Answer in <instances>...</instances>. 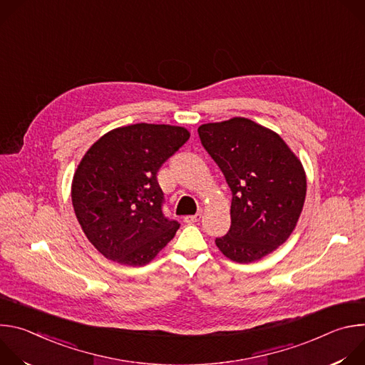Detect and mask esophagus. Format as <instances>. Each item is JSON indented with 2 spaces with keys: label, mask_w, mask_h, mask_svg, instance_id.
<instances>
[{
  "label": "esophagus",
  "mask_w": 365,
  "mask_h": 365,
  "mask_svg": "<svg viewBox=\"0 0 365 365\" xmlns=\"http://www.w3.org/2000/svg\"><path fill=\"white\" fill-rule=\"evenodd\" d=\"M200 218H202V214L197 212V214H195V215H187V217H185V222H186V224H195V222L200 221Z\"/></svg>",
  "instance_id": "esophagus-1"
}]
</instances>
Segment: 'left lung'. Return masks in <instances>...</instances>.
I'll use <instances>...</instances> for the list:
<instances>
[{"label": "left lung", "mask_w": 365, "mask_h": 365, "mask_svg": "<svg viewBox=\"0 0 365 365\" xmlns=\"http://www.w3.org/2000/svg\"><path fill=\"white\" fill-rule=\"evenodd\" d=\"M197 134L232 192L231 227L217 247L237 263L263 258L290 237L303 210L300 160L279 134L247 118L203 124Z\"/></svg>", "instance_id": "left-lung-1"}]
</instances>
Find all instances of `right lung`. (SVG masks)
I'll return each instance as SVG.
<instances>
[{"mask_svg":"<svg viewBox=\"0 0 365 365\" xmlns=\"http://www.w3.org/2000/svg\"><path fill=\"white\" fill-rule=\"evenodd\" d=\"M190 134L183 127L133 124L102 135L86 151L72 182L76 218L108 259L145 266L180 224L163 214L158 172Z\"/></svg>","mask_w":365,"mask_h":365,"instance_id":"1","label":"right lung"}]
</instances>
